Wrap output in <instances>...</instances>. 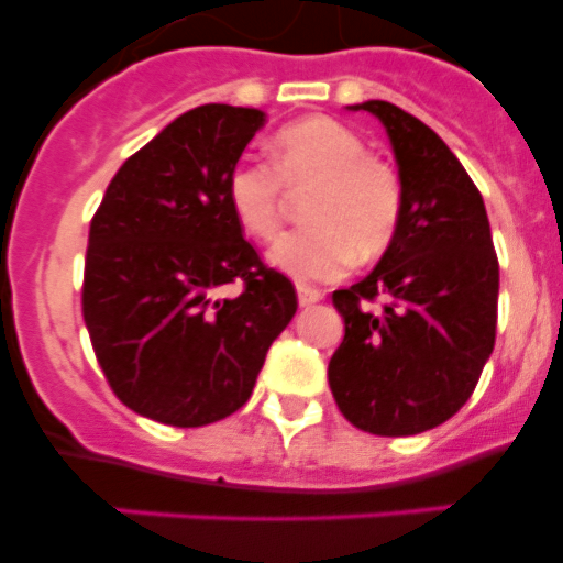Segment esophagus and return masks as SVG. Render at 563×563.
Here are the masks:
<instances>
[{
  "label": "esophagus",
  "instance_id": "esophagus-1",
  "mask_svg": "<svg viewBox=\"0 0 563 563\" xmlns=\"http://www.w3.org/2000/svg\"><path fill=\"white\" fill-rule=\"evenodd\" d=\"M321 298H323V292L318 290V287L298 285V303H301V307H312V303H318Z\"/></svg>",
  "mask_w": 563,
  "mask_h": 563
}]
</instances>
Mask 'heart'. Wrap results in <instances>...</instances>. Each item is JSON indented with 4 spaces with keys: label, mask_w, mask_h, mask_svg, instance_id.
Listing matches in <instances>:
<instances>
[{
    "label": "heart",
    "mask_w": 563,
    "mask_h": 563,
    "mask_svg": "<svg viewBox=\"0 0 563 563\" xmlns=\"http://www.w3.org/2000/svg\"><path fill=\"white\" fill-rule=\"evenodd\" d=\"M273 164L242 158L225 180L236 223L254 240L282 225L287 192L301 203L303 229L278 236L271 260L298 282H329L354 260L383 256L405 214V187L388 162L368 156L363 139L329 117H309L273 136Z\"/></svg>",
    "instance_id": "heart-1"
}]
</instances>
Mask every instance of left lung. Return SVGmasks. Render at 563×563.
Returning <instances> with one entry per match:
<instances>
[{
	"label": "left lung",
	"mask_w": 563,
	"mask_h": 563,
	"mask_svg": "<svg viewBox=\"0 0 563 563\" xmlns=\"http://www.w3.org/2000/svg\"><path fill=\"white\" fill-rule=\"evenodd\" d=\"M405 214L379 265L334 290L345 334L329 360L340 412L374 435H416L474 394L497 338L499 262L481 189L432 128L385 100ZM376 297L384 307H369Z\"/></svg>",
	"instance_id": "8db88e82"
}]
</instances>
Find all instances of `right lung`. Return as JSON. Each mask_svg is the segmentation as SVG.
I'll list each match as a JSON object with an SVG mask.
<instances>
[{
  "instance_id": "right-lung-1",
  "label": "right lung",
  "mask_w": 563,
  "mask_h": 563,
  "mask_svg": "<svg viewBox=\"0 0 563 563\" xmlns=\"http://www.w3.org/2000/svg\"><path fill=\"white\" fill-rule=\"evenodd\" d=\"M262 122L256 108L220 102L180 113L117 169L91 218L82 321L117 399L162 424L240 410L298 309L225 198ZM225 284L241 292L218 299Z\"/></svg>"
}]
</instances>
